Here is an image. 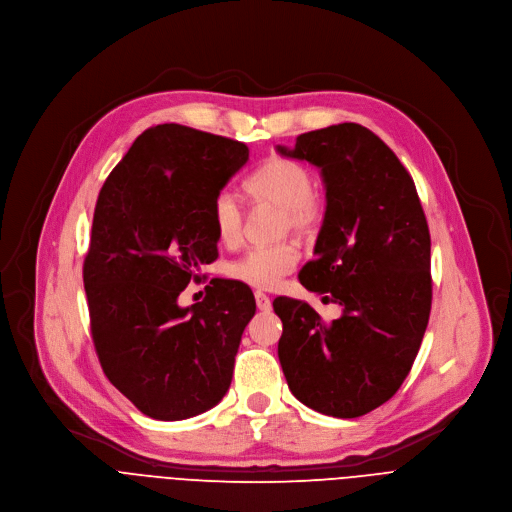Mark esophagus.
<instances>
[{"label": "esophagus", "mask_w": 512, "mask_h": 512, "mask_svg": "<svg viewBox=\"0 0 512 512\" xmlns=\"http://www.w3.org/2000/svg\"><path fill=\"white\" fill-rule=\"evenodd\" d=\"M255 304H257L259 311H269L271 309V300L263 292H255Z\"/></svg>", "instance_id": "obj_1"}]
</instances>
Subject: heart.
I'll list each match as a JSON object with an SVG mask.
<instances>
[{
    "label": "heart",
    "mask_w": 512,
    "mask_h": 512,
    "mask_svg": "<svg viewBox=\"0 0 512 512\" xmlns=\"http://www.w3.org/2000/svg\"><path fill=\"white\" fill-rule=\"evenodd\" d=\"M247 193L257 203L280 208L282 230L309 234L323 218V199L315 191V175L304 164L271 156L247 181ZM212 224L218 241L234 247L243 236V208L236 193L222 189L212 201ZM298 263V251L290 243L255 247L230 263L228 276L249 288L274 290Z\"/></svg>",
    "instance_id": "obj_1"
}]
</instances>
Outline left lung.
Listing matches in <instances>:
<instances>
[{"mask_svg":"<svg viewBox=\"0 0 512 512\" xmlns=\"http://www.w3.org/2000/svg\"><path fill=\"white\" fill-rule=\"evenodd\" d=\"M282 156L321 168L327 208L300 284L342 306L323 323L309 302L280 296L278 356L292 395L333 418L389 401L418 356L430 317V232L414 179L358 123L302 133Z\"/></svg>","mask_w":512,"mask_h":512,"instance_id":"8db88e82","label":"left lung"}]
</instances>
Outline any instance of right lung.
<instances>
[{"mask_svg":"<svg viewBox=\"0 0 512 512\" xmlns=\"http://www.w3.org/2000/svg\"><path fill=\"white\" fill-rule=\"evenodd\" d=\"M247 160L243 142L164 123L98 193L84 259L92 342L107 379L154 420L193 418L230 387L253 292L212 280L187 309L179 294L218 257L212 201Z\"/></svg>","mask_w":512,"mask_h":512,"instance_id":"obj_1","label":"right lung"}]
</instances>
